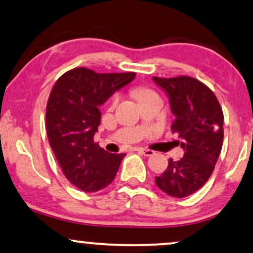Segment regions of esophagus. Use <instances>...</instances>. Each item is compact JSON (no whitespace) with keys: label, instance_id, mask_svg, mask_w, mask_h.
<instances>
[{"label":"esophagus","instance_id":"esophagus-1","mask_svg":"<svg viewBox=\"0 0 253 253\" xmlns=\"http://www.w3.org/2000/svg\"><path fill=\"white\" fill-rule=\"evenodd\" d=\"M137 151H138V152H141L142 155L146 156V157H150V156H154V155H155V152L152 151V150H149V149H143V148H138V149H137Z\"/></svg>","mask_w":253,"mask_h":253}]
</instances>
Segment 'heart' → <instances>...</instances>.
Wrapping results in <instances>:
<instances>
[{
  "label": "heart",
  "instance_id": "obj_1",
  "mask_svg": "<svg viewBox=\"0 0 253 253\" xmlns=\"http://www.w3.org/2000/svg\"><path fill=\"white\" fill-rule=\"evenodd\" d=\"M150 93H154V92H152L151 90L145 89V88H137L133 90V95H135V97L137 99H141L143 97H145V96L150 95ZM115 101H116V97L112 98V102H115Z\"/></svg>",
  "mask_w": 253,
  "mask_h": 253
}]
</instances>
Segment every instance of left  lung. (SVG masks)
Masks as SVG:
<instances>
[{
  "mask_svg": "<svg viewBox=\"0 0 253 253\" xmlns=\"http://www.w3.org/2000/svg\"><path fill=\"white\" fill-rule=\"evenodd\" d=\"M167 92L174 115L171 130L178 133L184 150L179 161L169 160L156 184L171 197L192 195L207 183L223 145V110L216 95L205 84L189 76L152 77Z\"/></svg>",
  "mask_w": 253,
  "mask_h": 253,
  "instance_id": "left-lung-1",
  "label": "left lung"
}]
</instances>
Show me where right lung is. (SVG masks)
Returning a JSON list of instances; mask_svg holds the SVG:
<instances>
[{"mask_svg":"<svg viewBox=\"0 0 253 253\" xmlns=\"http://www.w3.org/2000/svg\"><path fill=\"white\" fill-rule=\"evenodd\" d=\"M135 76L75 68L62 75L51 90L45 112L49 144L64 176L82 191L108 186L126 156L105 151L93 136L101 124L99 105Z\"/></svg>","mask_w":253,"mask_h":253,"instance_id":"obj_1","label":"right lung"}]
</instances>
